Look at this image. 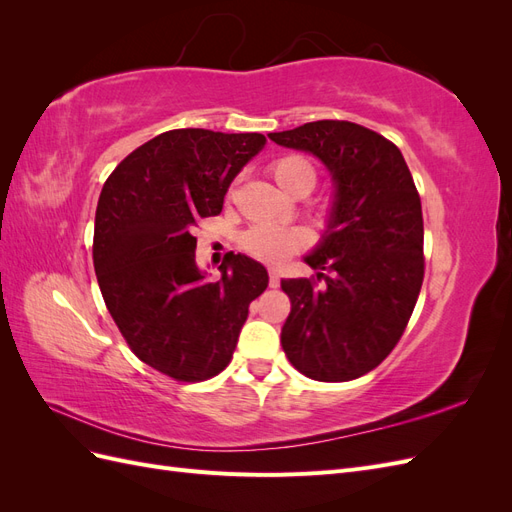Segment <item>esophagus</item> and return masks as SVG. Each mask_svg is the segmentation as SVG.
<instances>
[{"label":"esophagus","instance_id":"esophagus-1","mask_svg":"<svg viewBox=\"0 0 512 512\" xmlns=\"http://www.w3.org/2000/svg\"><path fill=\"white\" fill-rule=\"evenodd\" d=\"M269 286L271 288L280 286V273H277V269H269Z\"/></svg>","mask_w":512,"mask_h":512}]
</instances>
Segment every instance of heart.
<instances>
[{
  "label": "heart",
  "mask_w": 512,
  "mask_h": 512,
  "mask_svg": "<svg viewBox=\"0 0 512 512\" xmlns=\"http://www.w3.org/2000/svg\"><path fill=\"white\" fill-rule=\"evenodd\" d=\"M271 175L280 188L290 196L309 194L316 185V168L303 156H286L271 166ZM307 237L299 228H284L260 224L243 235L241 243L247 254L267 262H282L305 245Z\"/></svg>",
  "instance_id": "b5f03b06"
}]
</instances>
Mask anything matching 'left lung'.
Returning a JSON list of instances; mask_svg holds the SVG:
<instances>
[{
  "mask_svg": "<svg viewBox=\"0 0 512 512\" xmlns=\"http://www.w3.org/2000/svg\"><path fill=\"white\" fill-rule=\"evenodd\" d=\"M269 138L312 153L333 181L327 228L303 256L324 284L282 280V348L307 378L354 380L389 356L421 292V198L401 151L359 123L324 119Z\"/></svg>",
  "mask_w": 512,
  "mask_h": 512,
  "instance_id": "1",
  "label": "left lung"
}]
</instances>
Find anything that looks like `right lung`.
<instances>
[{"mask_svg":"<svg viewBox=\"0 0 512 512\" xmlns=\"http://www.w3.org/2000/svg\"><path fill=\"white\" fill-rule=\"evenodd\" d=\"M265 145L258 132L170 130L134 149L100 192L94 267L108 314L138 359L175 380L218 376L269 286L250 256L230 252L211 280L194 254L196 222L222 211Z\"/></svg>","mask_w":512,"mask_h":512,"instance_id":"obj_1","label":"right lung"}]
</instances>
